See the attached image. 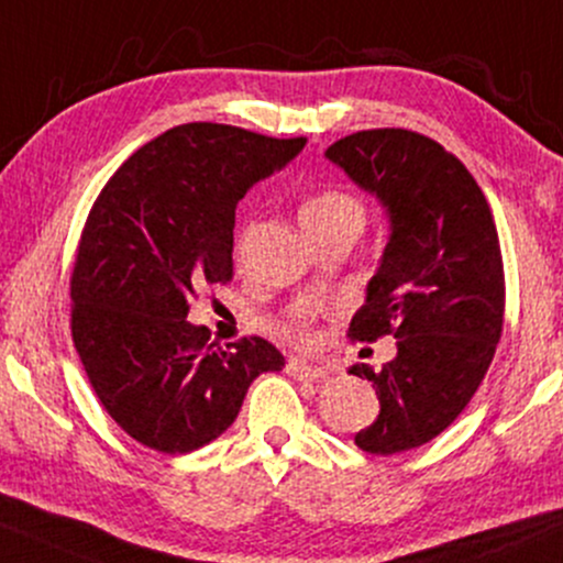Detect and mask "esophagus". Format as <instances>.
Masks as SVG:
<instances>
[{
  "instance_id": "1",
  "label": "esophagus",
  "mask_w": 563,
  "mask_h": 563,
  "mask_svg": "<svg viewBox=\"0 0 563 563\" xmlns=\"http://www.w3.org/2000/svg\"><path fill=\"white\" fill-rule=\"evenodd\" d=\"M286 369L290 377H296V380H320V377L324 375V367H317V364L303 362V358H288Z\"/></svg>"
}]
</instances>
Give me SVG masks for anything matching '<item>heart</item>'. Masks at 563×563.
Wrapping results in <instances>:
<instances>
[{"mask_svg":"<svg viewBox=\"0 0 563 563\" xmlns=\"http://www.w3.org/2000/svg\"><path fill=\"white\" fill-rule=\"evenodd\" d=\"M335 214H362V209H358V201L354 196L343 191H322L311 196L307 205L301 207V222L322 220V217H335ZM283 333L290 338H299V341H311L314 330H311L309 317H296V320L283 324Z\"/></svg>","mask_w":563,"mask_h":563,"instance_id":"heart-1","label":"heart"}]
</instances>
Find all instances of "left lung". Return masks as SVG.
Segmentation results:
<instances>
[{
    "mask_svg": "<svg viewBox=\"0 0 563 563\" xmlns=\"http://www.w3.org/2000/svg\"><path fill=\"white\" fill-rule=\"evenodd\" d=\"M324 157L390 217L380 269L349 328L362 343L396 338L398 354L380 372L351 367L380 398V415L356 432V445L390 456L449 428L490 367L506 309L498 230L477 180L428 135L358 131Z\"/></svg>",
    "mask_w": 563,
    "mask_h": 563,
    "instance_id": "obj_1",
    "label": "left lung"
}]
</instances>
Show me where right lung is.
Listing matches in <instances>:
<instances>
[{
	"mask_svg": "<svg viewBox=\"0 0 563 563\" xmlns=\"http://www.w3.org/2000/svg\"><path fill=\"white\" fill-rule=\"evenodd\" d=\"M303 144L186 123L133 152L93 201L70 275L73 343L107 415L146 449L207 445L249 385L286 364L264 338L222 349L186 317L233 277L235 205Z\"/></svg>",
	"mask_w": 563,
	"mask_h": 563,
	"instance_id": "add662e5",
	"label": "right lung"
}]
</instances>
